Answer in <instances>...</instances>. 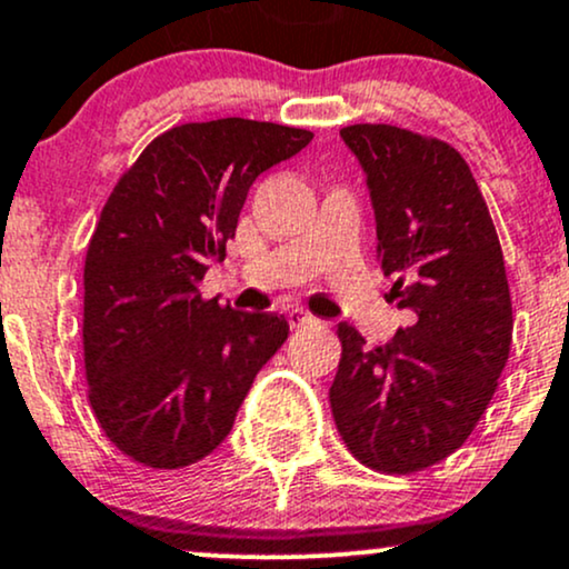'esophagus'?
<instances>
[{"label": "esophagus", "instance_id": "esophagus-1", "mask_svg": "<svg viewBox=\"0 0 569 569\" xmlns=\"http://www.w3.org/2000/svg\"><path fill=\"white\" fill-rule=\"evenodd\" d=\"M287 317H290L292 330H303V327H313L319 322L317 317H311V313L303 311V309H292L290 313H287Z\"/></svg>", "mask_w": 569, "mask_h": 569}]
</instances>
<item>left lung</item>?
Masks as SVG:
<instances>
[{
    "mask_svg": "<svg viewBox=\"0 0 569 569\" xmlns=\"http://www.w3.org/2000/svg\"><path fill=\"white\" fill-rule=\"evenodd\" d=\"M340 138L365 170L389 300L416 319L378 349L338 325L332 418L365 466L412 473L452 456L498 389L513 330L503 252L452 146L391 124H351Z\"/></svg>",
    "mask_w": 569,
    "mask_h": 569,
    "instance_id": "1",
    "label": "left lung"
}]
</instances>
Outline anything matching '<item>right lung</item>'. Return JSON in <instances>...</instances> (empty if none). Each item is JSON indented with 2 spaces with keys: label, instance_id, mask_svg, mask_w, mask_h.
Returning a JSON list of instances; mask_svg holds the SVG:
<instances>
[{
  "label": "right lung",
  "instance_id": "1",
  "mask_svg": "<svg viewBox=\"0 0 569 569\" xmlns=\"http://www.w3.org/2000/svg\"><path fill=\"white\" fill-rule=\"evenodd\" d=\"M313 132L216 119L167 130L119 178L87 247L84 370L100 429L151 469H183L229 437L290 325L202 300L247 191Z\"/></svg>",
  "mask_w": 569,
  "mask_h": 569
}]
</instances>
